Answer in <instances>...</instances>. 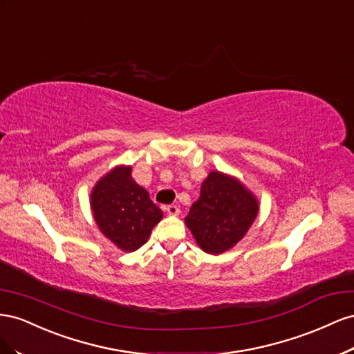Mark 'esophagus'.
I'll return each instance as SVG.
<instances>
[{"label":"esophagus","instance_id":"1","mask_svg":"<svg viewBox=\"0 0 354 354\" xmlns=\"http://www.w3.org/2000/svg\"><path fill=\"white\" fill-rule=\"evenodd\" d=\"M165 210L167 212V215H171V216H176V215H179V207L176 206V205H170V206H166L165 207Z\"/></svg>","mask_w":354,"mask_h":354}]
</instances>
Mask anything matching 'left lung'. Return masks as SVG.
I'll return each instance as SVG.
<instances>
[{
	"label": "left lung",
	"instance_id": "obj_1",
	"mask_svg": "<svg viewBox=\"0 0 354 354\" xmlns=\"http://www.w3.org/2000/svg\"><path fill=\"white\" fill-rule=\"evenodd\" d=\"M258 209V200L239 179L210 171L201 184L198 200L188 212L185 224L201 249L219 255L245 237Z\"/></svg>",
	"mask_w": 354,
	"mask_h": 354
}]
</instances>
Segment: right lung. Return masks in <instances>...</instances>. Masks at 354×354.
<instances>
[{
    "label": "right lung",
    "mask_w": 354,
    "mask_h": 354,
    "mask_svg": "<svg viewBox=\"0 0 354 354\" xmlns=\"http://www.w3.org/2000/svg\"><path fill=\"white\" fill-rule=\"evenodd\" d=\"M90 206L100 233L124 252L145 245L163 218L148 191L133 180L130 166H118L100 178L90 194Z\"/></svg>",
    "instance_id": "obj_1"
}]
</instances>
